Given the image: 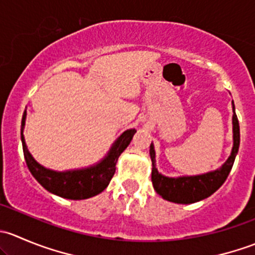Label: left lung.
<instances>
[{"label": "left lung", "instance_id": "obj_1", "mask_svg": "<svg viewBox=\"0 0 255 255\" xmlns=\"http://www.w3.org/2000/svg\"><path fill=\"white\" fill-rule=\"evenodd\" d=\"M233 105V148L231 151L230 158L220 169L210 173L201 174L194 176H180V177H168L161 175L155 166V150L153 143L150 144V158H151V182L156 194L160 195L164 200L175 204H194L201 201L211 196L215 191H217L223 182L227 179L236 155L239 148V123L237 115L235 112V104Z\"/></svg>", "mask_w": 255, "mask_h": 255}]
</instances>
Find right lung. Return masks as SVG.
Returning <instances> with one entry per match:
<instances>
[{
  "mask_svg": "<svg viewBox=\"0 0 255 255\" xmlns=\"http://www.w3.org/2000/svg\"><path fill=\"white\" fill-rule=\"evenodd\" d=\"M25 116L27 113L24 112L22 118L20 139H22L23 153H24L28 169L45 190H48L51 194L64 197V199L84 200L96 196L100 192L104 191L109 186L112 176L115 175L118 158L130 143L135 133V129H127L126 132H123L117 138V140L112 144L109 154L100 163L95 164L90 168L79 169V170L54 171L37 163L28 150L24 135H23Z\"/></svg>",
  "mask_w": 255,
  "mask_h": 255,
  "instance_id": "obj_1",
  "label": "right lung"
}]
</instances>
